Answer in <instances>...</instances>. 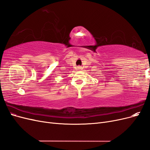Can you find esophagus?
<instances>
[{
  "instance_id": "34e87169",
  "label": "esophagus",
  "mask_w": 150,
  "mask_h": 150,
  "mask_svg": "<svg viewBox=\"0 0 150 150\" xmlns=\"http://www.w3.org/2000/svg\"><path fill=\"white\" fill-rule=\"evenodd\" d=\"M77 68H78V69H81V67L80 66H78Z\"/></svg>"
}]
</instances>
